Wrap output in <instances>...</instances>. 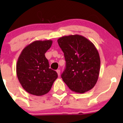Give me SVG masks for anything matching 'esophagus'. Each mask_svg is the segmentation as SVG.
Masks as SVG:
<instances>
[{
	"label": "esophagus",
	"mask_w": 123,
	"mask_h": 123,
	"mask_svg": "<svg viewBox=\"0 0 123 123\" xmlns=\"http://www.w3.org/2000/svg\"><path fill=\"white\" fill-rule=\"evenodd\" d=\"M56 72H57V73H58V75L59 76V75H60V73H61L60 70H59V69H57Z\"/></svg>",
	"instance_id": "34e87169"
}]
</instances>
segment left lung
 I'll list each match as a JSON object with an SVG mask.
<instances>
[{
	"label": "left lung",
	"mask_w": 123,
	"mask_h": 123,
	"mask_svg": "<svg viewBox=\"0 0 123 123\" xmlns=\"http://www.w3.org/2000/svg\"><path fill=\"white\" fill-rule=\"evenodd\" d=\"M58 43L66 61L61 75L63 81L75 93L91 90L98 81L100 65L99 55L93 43L78 34L62 37Z\"/></svg>",
	"instance_id": "obj_1"
}]
</instances>
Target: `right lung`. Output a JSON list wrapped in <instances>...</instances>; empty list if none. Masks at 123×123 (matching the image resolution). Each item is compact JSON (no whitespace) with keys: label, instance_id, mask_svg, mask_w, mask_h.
Returning a JSON list of instances; mask_svg holds the SVG:
<instances>
[{"label":"right lung","instance_id":"1","mask_svg":"<svg viewBox=\"0 0 123 123\" xmlns=\"http://www.w3.org/2000/svg\"><path fill=\"white\" fill-rule=\"evenodd\" d=\"M52 40H36L25 47L17 64V75L23 89L29 93L42 96L50 91L58 78L55 71L49 68L45 53Z\"/></svg>","mask_w":123,"mask_h":123}]
</instances>
